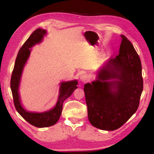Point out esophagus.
I'll use <instances>...</instances> for the list:
<instances>
[{"label": "esophagus", "instance_id": "1", "mask_svg": "<svg viewBox=\"0 0 154 154\" xmlns=\"http://www.w3.org/2000/svg\"><path fill=\"white\" fill-rule=\"evenodd\" d=\"M89 79H90L89 76L87 74H83L81 75L80 77V80L81 82L83 83H87L89 81Z\"/></svg>", "mask_w": 154, "mask_h": 154}]
</instances>
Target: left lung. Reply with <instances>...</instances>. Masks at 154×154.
<instances>
[{
	"label": "left lung",
	"instance_id": "1",
	"mask_svg": "<svg viewBox=\"0 0 154 154\" xmlns=\"http://www.w3.org/2000/svg\"><path fill=\"white\" fill-rule=\"evenodd\" d=\"M120 36L119 55L104 61L95 80L84 85L90 123L108 131L119 128L136 112L143 91L141 61L131 42Z\"/></svg>",
	"mask_w": 154,
	"mask_h": 154
}]
</instances>
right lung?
I'll return each mask as SVG.
<instances>
[{
    "label": "right lung",
    "mask_w": 154,
    "mask_h": 154,
    "mask_svg": "<svg viewBox=\"0 0 154 154\" xmlns=\"http://www.w3.org/2000/svg\"><path fill=\"white\" fill-rule=\"evenodd\" d=\"M47 33L46 30L42 28L36 29L20 49L11 81V88L16 110L28 122L38 128L53 126L57 122L61 114L63 101L77 89L78 84L76 79L61 82L56 104L51 109L41 112H30L23 106L19 92L23 71L30 57L32 48L35 44H40Z\"/></svg>",
    "instance_id": "add662e5"
}]
</instances>
